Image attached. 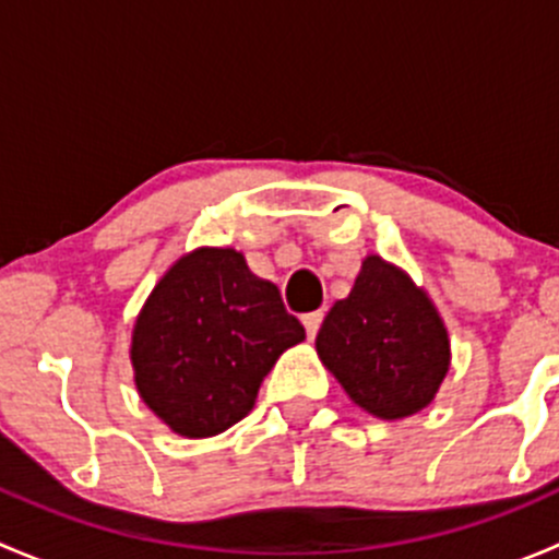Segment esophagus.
Here are the masks:
<instances>
[{
  "mask_svg": "<svg viewBox=\"0 0 559 559\" xmlns=\"http://www.w3.org/2000/svg\"><path fill=\"white\" fill-rule=\"evenodd\" d=\"M321 319H324V313H321V311H311V313L302 316V324H306V332H308V337H311V341L316 337V332H319Z\"/></svg>",
  "mask_w": 559,
  "mask_h": 559,
  "instance_id": "34e87169",
  "label": "esophagus"
}]
</instances>
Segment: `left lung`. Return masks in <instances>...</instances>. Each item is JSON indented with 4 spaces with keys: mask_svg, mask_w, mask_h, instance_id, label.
<instances>
[{
    "mask_svg": "<svg viewBox=\"0 0 559 559\" xmlns=\"http://www.w3.org/2000/svg\"><path fill=\"white\" fill-rule=\"evenodd\" d=\"M316 352L348 397L381 419L425 408L449 370L441 316L403 270L381 257L365 259L352 295L324 316Z\"/></svg>",
    "mask_w": 559,
    "mask_h": 559,
    "instance_id": "left-lung-1",
    "label": "left lung"
}]
</instances>
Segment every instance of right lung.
<instances>
[{"label":"right lung","mask_w":559,"mask_h":559,"mask_svg":"<svg viewBox=\"0 0 559 559\" xmlns=\"http://www.w3.org/2000/svg\"><path fill=\"white\" fill-rule=\"evenodd\" d=\"M302 337L278 286L257 278L243 253L197 248L167 270L138 316L134 381L175 432L216 436L253 408L275 359Z\"/></svg>","instance_id":"1"}]
</instances>
